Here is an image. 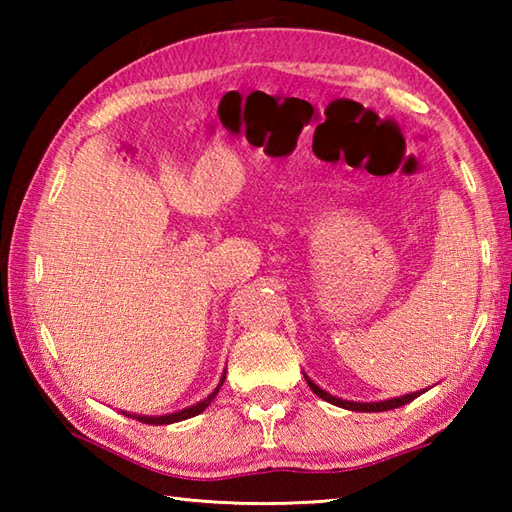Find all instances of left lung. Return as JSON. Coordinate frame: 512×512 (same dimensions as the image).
Returning a JSON list of instances; mask_svg holds the SVG:
<instances>
[{"label":"left lung","instance_id":"obj_1","mask_svg":"<svg viewBox=\"0 0 512 512\" xmlns=\"http://www.w3.org/2000/svg\"><path fill=\"white\" fill-rule=\"evenodd\" d=\"M303 376H306L308 385H310V389L314 391V394H317L319 398H323L325 402H330V405H336V407H343V409H350V411H363V413H369V411H389V409L402 407V405H407V402H411L413 398H418L420 394H424V391H427V389L413 391V394L396 396V398H389V400H378V402H356V400H343L339 396H332L325 389H321L317 383H314V380L308 374H303Z\"/></svg>","mask_w":512,"mask_h":512}]
</instances>
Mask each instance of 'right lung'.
Returning <instances> with one entry per match:
<instances>
[{"mask_svg":"<svg viewBox=\"0 0 512 512\" xmlns=\"http://www.w3.org/2000/svg\"><path fill=\"white\" fill-rule=\"evenodd\" d=\"M224 378H226V369H224V374H222V378H220V383H217V387L211 391V394L206 396L204 400L195 402V405H191V407H187V409H180V411H173V413H165V416H140V413H129V411H123V416H127V418H134V420H138V422H145V424H171V422H180V420L193 418V416H198V413H202L206 407L211 405L213 398L217 396V391H220V387L224 385Z\"/></svg>","mask_w":512,"mask_h":512,"instance_id":"add662e5","label":"right lung"}]
</instances>
